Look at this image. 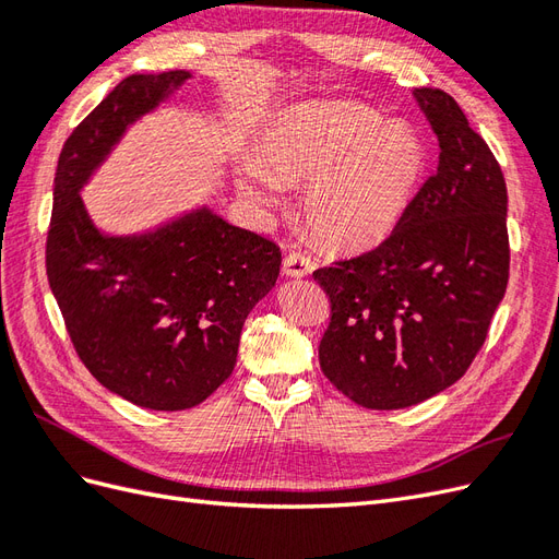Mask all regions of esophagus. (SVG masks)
<instances>
[{"instance_id":"1","label":"esophagus","mask_w":559,"mask_h":559,"mask_svg":"<svg viewBox=\"0 0 559 559\" xmlns=\"http://www.w3.org/2000/svg\"><path fill=\"white\" fill-rule=\"evenodd\" d=\"M282 270L286 277H308L314 270V261L308 257L306 251H289L286 253Z\"/></svg>"}]
</instances>
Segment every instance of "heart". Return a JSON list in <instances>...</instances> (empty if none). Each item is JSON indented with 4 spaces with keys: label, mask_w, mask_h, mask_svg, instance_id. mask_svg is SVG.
<instances>
[{
    "label": "heart",
    "mask_w": 559,
    "mask_h": 559,
    "mask_svg": "<svg viewBox=\"0 0 559 559\" xmlns=\"http://www.w3.org/2000/svg\"><path fill=\"white\" fill-rule=\"evenodd\" d=\"M263 165L245 163L247 191L275 200L277 177L312 179L306 218L337 249L382 242L408 212L425 177L427 148L408 126L357 103H314L267 134Z\"/></svg>",
    "instance_id": "1"
}]
</instances>
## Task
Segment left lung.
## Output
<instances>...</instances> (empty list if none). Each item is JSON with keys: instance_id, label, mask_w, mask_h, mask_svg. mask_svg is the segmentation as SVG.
Wrapping results in <instances>:
<instances>
[{"instance_id": "1", "label": "left lung", "mask_w": 559, "mask_h": 559, "mask_svg": "<svg viewBox=\"0 0 559 559\" xmlns=\"http://www.w3.org/2000/svg\"><path fill=\"white\" fill-rule=\"evenodd\" d=\"M413 95L441 146L436 175L380 247L312 273L331 300L319 366L370 411L408 408L460 380L509 284L495 154L448 93Z\"/></svg>"}]
</instances>
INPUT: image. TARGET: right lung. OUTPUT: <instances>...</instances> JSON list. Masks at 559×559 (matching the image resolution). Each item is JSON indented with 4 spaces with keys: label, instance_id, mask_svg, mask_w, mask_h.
Returning <instances> with one entry per match:
<instances>
[{
    "label": "right lung",
    "instance_id": "1",
    "mask_svg": "<svg viewBox=\"0 0 559 559\" xmlns=\"http://www.w3.org/2000/svg\"><path fill=\"white\" fill-rule=\"evenodd\" d=\"M191 72L132 74L67 138L56 170L46 275L93 378L148 411H186L222 386L251 308L273 289L280 247L210 207L140 235H105L81 189L123 132Z\"/></svg>",
    "mask_w": 559,
    "mask_h": 559
}]
</instances>
